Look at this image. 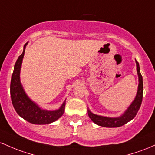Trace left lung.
<instances>
[{
  "label": "left lung",
  "mask_w": 155,
  "mask_h": 155,
  "mask_svg": "<svg viewBox=\"0 0 155 155\" xmlns=\"http://www.w3.org/2000/svg\"><path fill=\"white\" fill-rule=\"evenodd\" d=\"M137 67V73L138 76V86L136 96L128 108L124 111V114H121L119 117H106V116H99L93 114L88 107V114L89 118L94 123L101 127H119L123 126L133 119L136 116L137 113L140 108L143 99V78L140 72V67L138 62L135 60Z\"/></svg>",
  "instance_id": "left-lung-1"
}]
</instances>
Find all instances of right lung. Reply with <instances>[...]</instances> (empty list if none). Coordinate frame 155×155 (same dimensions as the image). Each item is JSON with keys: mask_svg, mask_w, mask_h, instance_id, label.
<instances>
[{"mask_svg": "<svg viewBox=\"0 0 155 155\" xmlns=\"http://www.w3.org/2000/svg\"><path fill=\"white\" fill-rule=\"evenodd\" d=\"M28 42L24 45L22 53L17 58L12 76L10 93L12 105L19 116L31 124H48L61 117L65 109L66 100H64L59 109L55 110H47L41 109L36 102L31 100L26 94L20 82V69L25 50Z\"/></svg>", "mask_w": 155, "mask_h": 155, "instance_id": "obj_1", "label": "right lung"}]
</instances>
